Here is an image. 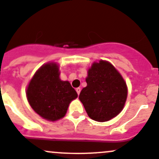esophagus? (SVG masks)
Instances as JSON below:
<instances>
[{
	"label": "esophagus",
	"instance_id": "esophagus-1",
	"mask_svg": "<svg viewBox=\"0 0 159 159\" xmlns=\"http://www.w3.org/2000/svg\"><path fill=\"white\" fill-rule=\"evenodd\" d=\"M76 91H77V93H78V95H79L80 92H81V89H80V88H77V89H76Z\"/></svg>",
	"mask_w": 159,
	"mask_h": 159
}]
</instances>
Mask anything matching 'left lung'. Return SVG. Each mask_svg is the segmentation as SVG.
I'll return each mask as SVG.
<instances>
[{
  "mask_svg": "<svg viewBox=\"0 0 159 159\" xmlns=\"http://www.w3.org/2000/svg\"><path fill=\"white\" fill-rule=\"evenodd\" d=\"M86 82L79 99L91 119L109 121L121 111L127 99V86L111 64L105 61L93 64Z\"/></svg>",
  "mask_w": 159,
  "mask_h": 159,
  "instance_id": "obj_1",
  "label": "left lung"
}]
</instances>
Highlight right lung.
Returning a JSON list of instances; mask_svg holds the SVG:
<instances>
[{"label":"right lung","instance_id":"add662e5","mask_svg":"<svg viewBox=\"0 0 159 159\" xmlns=\"http://www.w3.org/2000/svg\"><path fill=\"white\" fill-rule=\"evenodd\" d=\"M59 75L56 64H46L35 73L27 89V98L31 108L48 121L63 118L70 102L78 97L70 83L61 81Z\"/></svg>","mask_w":159,"mask_h":159}]
</instances>
